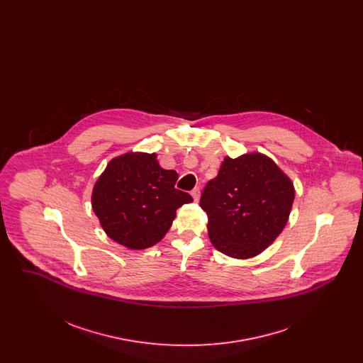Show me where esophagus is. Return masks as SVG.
Listing matches in <instances>:
<instances>
[{
    "label": "esophagus",
    "instance_id": "esophagus-1",
    "mask_svg": "<svg viewBox=\"0 0 363 363\" xmlns=\"http://www.w3.org/2000/svg\"><path fill=\"white\" fill-rule=\"evenodd\" d=\"M190 194L193 196L194 201H199V199H200V188H194V189L190 191Z\"/></svg>",
    "mask_w": 363,
    "mask_h": 363
}]
</instances>
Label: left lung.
I'll return each instance as SVG.
<instances>
[{
  "label": "left lung",
  "instance_id": "left-lung-1",
  "mask_svg": "<svg viewBox=\"0 0 363 363\" xmlns=\"http://www.w3.org/2000/svg\"><path fill=\"white\" fill-rule=\"evenodd\" d=\"M294 196L291 179L268 156H225L200 199L208 215L209 240L230 257L257 256L283 231Z\"/></svg>",
  "mask_w": 363,
  "mask_h": 363
}]
</instances>
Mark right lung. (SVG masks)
I'll list each match as a JSON object with an SVG mask.
<instances>
[{
  "label": "right lung",
  "instance_id": "obj_1",
  "mask_svg": "<svg viewBox=\"0 0 363 363\" xmlns=\"http://www.w3.org/2000/svg\"><path fill=\"white\" fill-rule=\"evenodd\" d=\"M178 174L159 166L156 154L128 152L113 159L92 190V209L106 234L129 249H147L173 225L175 211L191 203L175 189Z\"/></svg>",
  "mask_w": 363,
  "mask_h": 363
}]
</instances>
